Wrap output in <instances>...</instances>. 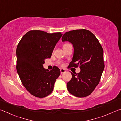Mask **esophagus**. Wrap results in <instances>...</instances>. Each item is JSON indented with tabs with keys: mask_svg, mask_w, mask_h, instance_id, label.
Masks as SVG:
<instances>
[{
	"mask_svg": "<svg viewBox=\"0 0 121 121\" xmlns=\"http://www.w3.org/2000/svg\"><path fill=\"white\" fill-rule=\"evenodd\" d=\"M60 71H61V74H62V73H65L66 71H65V69H60Z\"/></svg>",
	"mask_w": 121,
	"mask_h": 121,
	"instance_id": "obj_1",
	"label": "esophagus"
}]
</instances>
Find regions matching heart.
I'll return each mask as SVG.
<instances>
[{"label": "heart", "mask_w": 121, "mask_h": 121, "mask_svg": "<svg viewBox=\"0 0 121 121\" xmlns=\"http://www.w3.org/2000/svg\"><path fill=\"white\" fill-rule=\"evenodd\" d=\"M68 45V44H65V45ZM64 45H63V46H64Z\"/></svg>", "instance_id": "obj_1"}]
</instances>
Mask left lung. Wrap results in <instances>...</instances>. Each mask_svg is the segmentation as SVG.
<instances>
[{
  "instance_id": "obj_1",
  "label": "left lung",
  "mask_w": 121,
  "mask_h": 121,
  "mask_svg": "<svg viewBox=\"0 0 121 121\" xmlns=\"http://www.w3.org/2000/svg\"><path fill=\"white\" fill-rule=\"evenodd\" d=\"M62 41L71 43L74 48L70 67L79 65L81 69L77 74L71 72L72 78L67 83V89L76 97H87L99 84L105 68L103 49L93 34L86 29L65 32Z\"/></svg>"
}]
</instances>
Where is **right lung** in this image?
Segmentation results:
<instances>
[{"label": "right lung", "mask_w": 121, "mask_h": 121, "mask_svg": "<svg viewBox=\"0 0 121 121\" xmlns=\"http://www.w3.org/2000/svg\"><path fill=\"white\" fill-rule=\"evenodd\" d=\"M61 32L48 34L40 30L28 31L16 48V70L22 84L35 97L44 98L52 93L56 79L60 75L58 67L49 71L43 67L50 58Z\"/></svg>", "instance_id": "1"}]
</instances>
